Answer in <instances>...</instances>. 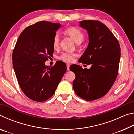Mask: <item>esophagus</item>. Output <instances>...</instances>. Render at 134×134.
I'll return each mask as SVG.
<instances>
[{
  "label": "esophagus",
  "mask_w": 134,
  "mask_h": 134,
  "mask_svg": "<svg viewBox=\"0 0 134 134\" xmlns=\"http://www.w3.org/2000/svg\"><path fill=\"white\" fill-rule=\"evenodd\" d=\"M66 65H67V71H69V70H70V64H67Z\"/></svg>",
  "instance_id": "1"
}]
</instances>
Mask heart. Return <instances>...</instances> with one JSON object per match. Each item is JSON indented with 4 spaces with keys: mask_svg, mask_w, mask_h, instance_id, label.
I'll use <instances>...</instances> for the list:
<instances>
[{
    "mask_svg": "<svg viewBox=\"0 0 134 134\" xmlns=\"http://www.w3.org/2000/svg\"><path fill=\"white\" fill-rule=\"evenodd\" d=\"M65 33L69 35L76 44H80L84 40V34L80 29L76 27H70L65 30ZM60 44V38L58 34H55L53 38V45L54 48H58ZM76 54L74 53H63L59 58L65 62H72L74 60Z\"/></svg>",
    "mask_w": 134,
    "mask_h": 134,
    "instance_id": "heart-1",
    "label": "heart"
}]
</instances>
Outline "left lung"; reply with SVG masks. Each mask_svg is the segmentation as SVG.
<instances>
[{
	"mask_svg": "<svg viewBox=\"0 0 134 134\" xmlns=\"http://www.w3.org/2000/svg\"><path fill=\"white\" fill-rule=\"evenodd\" d=\"M79 26L86 29L89 44L79 63L90 64L83 69L74 65L70 69L75 73L72 87L76 94L85 100H94L107 93L118 72L121 48L116 38L105 25L97 21H82Z\"/></svg>",
	"mask_w": 134,
	"mask_h": 134,
	"instance_id": "1",
	"label": "left lung"
}]
</instances>
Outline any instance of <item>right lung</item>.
I'll return each instance as SVG.
<instances>
[{"label": "right lung", "instance_id": "add662e5", "mask_svg": "<svg viewBox=\"0 0 134 134\" xmlns=\"http://www.w3.org/2000/svg\"><path fill=\"white\" fill-rule=\"evenodd\" d=\"M60 24L41 21L22 32L12 54L18 83L24 94L32 100L44 102L53 96L67 71L63 62L49 68L45 62L53 55V45Z\"/></svg>", "mask_w": 134, "mask_h": 134}]
</instances>
